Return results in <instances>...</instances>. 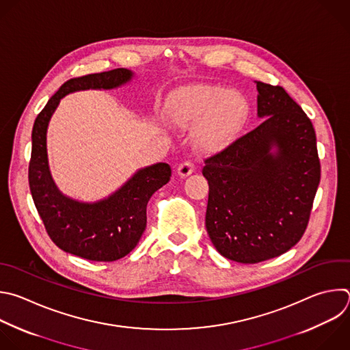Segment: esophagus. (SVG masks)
Returning <instances> with one entry per match:
<instances>
[{"label":"esophagus","mask_w":350,"mask_h":350,"mask_svg":"<svg viewBox=\"0 0 350 350\" xmlns=\"http://www.w3.org/2000/svg\"><path fill=\"white\" fill-rule=\"evenodd\" d=\"M193 163L192 162H189V161H185V162H183V163H180L178 165V167H177V173H178V176L180 177H188L192 172H193Z\"/></svg>","instance_id":"obj_1"}]
</instances>
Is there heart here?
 <instances>
[{
    "label": "heart",
    "mask_w": 350,
    "mask_h": 350,
    "mask_svg": "<svg viewBox=\"0 0 350 350\" xmlns=\"http://www.w3.org/2000/svg\"><path fill=\"white\" fill-rule=\"evenodd\" d=\"M165 118L178 128L195 124L192 137L203 151L234 140L249 116V104L237 90L214 83H193L173 90L163 103Z\"/></svg>",
    "instance_id": "1"
}]
</instances>
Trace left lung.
I'll return each mask as SVG.
<instances>
[{"label": "left lung", "instance_id": "obj_1", "mask_svg": "<svg viewBox=\"0 0 350 350\" xmlns=\"http://www.w3.org/2000/svg\"><path fill=\"white\" fill-rule=\"evenodd\" d=\"M264 122L204 161L206 229L217 252L257 264L290 250L306 229L320 183L316 133L282 86L257 81Z\"/></svg>", "mask_w": 350, "mask_h": 350}]
</instances>
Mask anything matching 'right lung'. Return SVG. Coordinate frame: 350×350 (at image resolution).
<instances>
[{"mask_svg": "<svg viewBox=\"0 0 350 350\" xmlns=\"http://www.w3.org/2000/svg\"><path fill=\"white\" fill-rule=\"evenodd\" d=\"M135 72L115 68L64 82L36 118L31 133L29 184L49 238L63 252L89 261H116L139 243L147 226V203L169 183L172 169L159 162L139 169L121 188L97 202H79L55 184L48 162L46 132L60 100L72 92L116 89L132 81Z\"/></svg>", "mask_w": 350, "mask_h": 350, "instance_id": "add662e5", "label": "right lung"}]
</instances>
